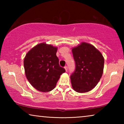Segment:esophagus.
Masks as SVG:
<instances>
[{
	"mask_svg": "<svg viewBox=\"0 0 124 124\" xmlns=\"http://www.w3.org/2000/svg\"><path fill=\"white\" fill-rule=\"evenodd\" d=\"M64 69H65V70H66V72H67V70H68V67H67V66L64 67Z\"/></svg>",
	"mask_w": 124,
	"mask_h": 124,
	"instance_id": "1",
	"label": "esophagus"
}]
</instances>
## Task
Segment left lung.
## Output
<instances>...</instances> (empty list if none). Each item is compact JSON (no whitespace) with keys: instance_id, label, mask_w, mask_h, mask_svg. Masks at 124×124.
<instances>
[{"instance_id":"obj_1","label":"left lung","mask_w":124,"mask_h":124,"mask_svg":"<svg viewBox=\"0 0 124 124\" xmlns=\"http://www.w3.org/2000/svg\"><path fill=\"white\" fill-rule=\"evenodd\" d=\"M72 51L75 62V70L70 76L73 89L79 93L91 91L102 76L103 56L93 45L86 42L73 47Z\"/></svg>"}]
</instances>
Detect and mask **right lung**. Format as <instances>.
Listing matches in <instances>:
<instances>
[{
  "instance_id": "1",
  "label": "right lung",
  "mask_w": 124,
  "mask_h": 124,
  "mask_svg": "<svg viewBox=\"0 0 124 124\" xmlns=\"http://www.w3.org/2000/svg\"><path fill=\"white\" fill-rule=\"evenodd\" d=\"M57 49V47L41 43L32 48L25 56L23 64L26 77L38 91H52L61 75L66 72L59 65L56 56Z\"/></svg>"
}]
</instances>
